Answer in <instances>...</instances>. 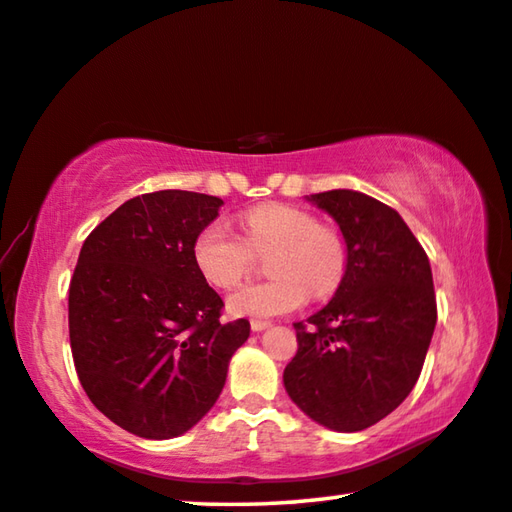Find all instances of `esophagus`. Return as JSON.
I'll use <instances>...</instances> for the list:
<instances>
[{
	"label": "esophagus",
	"mask_w": 512,
	"mask_h": 512,
	"mask_svg": "<svg viewBox=\"0 0 512 512\" xmlns=\"http://www.w3.org/2000/svg\"><path fill=\"white\" fill-rule=\"evenodd\" d=\"M269 326H271V321H266V319H253V321H250V328H253L255 332L269 328Z\"/></svg>",
	"instance_id": "esophagus-1"
}]
</instances>
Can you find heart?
<instances>
[{"mask_svg":"<svg viewBox=\"0 0 512 512\" xmlns=\"http://www.w3.org/2000/svg\"><path fill=\"white\" fill-rule=\"evenodd\" d=\"M266 259L273 278L243 285L227 298L232 316H278L307 300L326 298L342 285L348 248L342 234L316 216L289 205H262L243 214V239L223 221L207 223L196 234L191 257L198 273L216 289H230L253 269L255 255Z\"/></svg>","mask_w":512,"mask_h":512,"instance_id":"b5f03b06","label":"heart"}]
</instances>
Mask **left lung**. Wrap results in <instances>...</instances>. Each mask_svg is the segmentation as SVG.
Wrapping results in <instances>:
<instances>
[{"label":"left lung","instance_id":"1","mask_svg":"<svg viewBox=\"0 0 512 512\" xmlns=\"http://www.w3.org/2000/svg\"><path fill=\"white\" fill-rule=\"evenodd\" d=\"M339 223L348 248L335 298L294 323L298 351L285 389L332 431H364L415 387L437 321L426 250L399 212L358 191L307 196Z\"/></svg>","mask_w":512,"mask_h":512}]
</instances>
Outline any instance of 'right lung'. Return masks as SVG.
Wrapping results in <instances>:
<instances>
[{"mask_svg": "<svg viewBox=\"0 0 512 512\" xmlns=\"http://www.w3.org/2000/svg\"><path fill=\"white\" fill-rule=\"evenodd\" d=\"M223 200L154 191L88 234L70 280L68 326L79 383L104 417L170 440L212 410L248 319L221 321L223 298L191 257Z\"/></svg>", "mask_w": 512, "mask_h": 512, "instance_id": "obj_1", "label": "right lung"}]
</instances>
